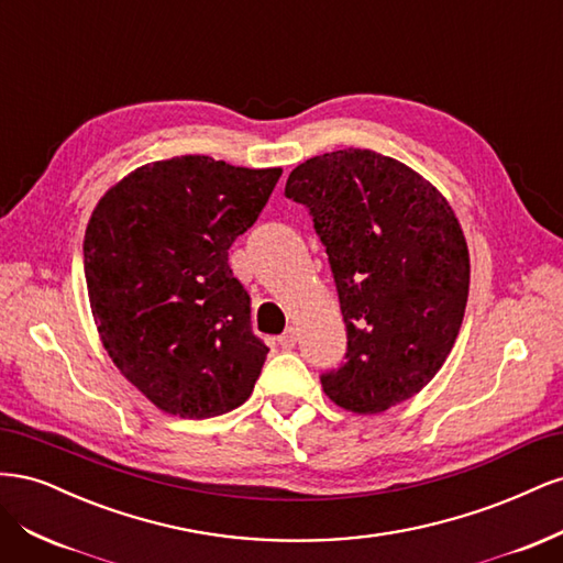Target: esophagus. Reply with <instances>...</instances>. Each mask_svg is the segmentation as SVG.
I'll return each instance as SVG.
<instances>
[{"label": "esophagus", "mask_w": 563, "mask_h": 563, "mask_svg": "<svg viewBox=\"0 0 563 563\" xmlns=\"http://www.w3.org/2000/svg\"><path fill=\"white\" fill-rule=\"evenodd\" d=\"M296 343H298V331H296L294 327H288V329L279 335V345H282L284 350H291V347H296Z\"/></svg>", "instance_id": "obj_1"}]
</instances>
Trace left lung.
Here are the masks:
<instances>
[{
  "instance_id": "left-lung-1",
  "label": "left lung",
  "mask_w": 563,
  "mask_h": 563,
  "mask_svg": "<svg viewBox=\"0 0 563 563\" xmlns=\"http://www.w3.org/2000/svg\"><path fill=\"white\" fill-rule=\"evenodd\" d=\"M286 197L310 209L347 329L345 364L321 373L327 397L371 416L428 385L465 317L470 251L446 197L373 150L296 166Z\"/></svg>"
}]
</instances>
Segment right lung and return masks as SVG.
<instances>
[{
  "label": "right lung",
  "mask_w": 563,
  "mask_h": 563,
  "mask_svg": "<svg viewBox=\"0 0 563 563\" xmlns=\"http://www.w3.org/2000/svg\"><path fill=\"white\" fill-rule=\"evenodd\" d=\"M279 176L185 155L135 168L91 213L84 275L100 340L164 413L213 418L251 397L269 350L228 251Z\"/></svg>",
  "instance_id": "right-lung-1"
}]
</instances>
